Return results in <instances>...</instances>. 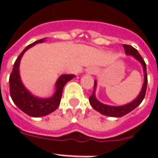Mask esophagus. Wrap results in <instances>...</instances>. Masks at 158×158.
<instances>
[{
	"instance_id": "34e87169",
	"label": "esophagus",
	"mask_w": 158,
	"mask_h": 158,
	"mask_svg": "<svg viewBox=\"0 0 158 158\" xmlns=\"http://www.w3.org/2000/svg\"><path fill=\"white\" fill-rule=\"evenodd\" d=\"M89 72H90V74H93L94 72V70H93V69H89Z\"/></svg>"
}]
</instances>
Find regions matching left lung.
I'll return each mask as SVG.
<instances>
[{"instance_id":"left-lung-1","label":"left lung","mask_w":158,"mask_h":158,"mask_svg":"<svg viewBox=\"0 0 158 158\" xmlns=\"http://www.w3.org/2000/svg\"><path fill=\"white\" fill-rule=\"evenodd\" d=\"M123 47H124L126 55L133 56L135 59L138 60L142 64L143 73H144V82H143V88L141 89L139 95L136 98V99H135L134 101L130 102V103L126 104V105L120 106H108L102 103L96 98V97H95V89H96L97 83L96 81H94V89L92 95L89 97V102L93 106V108L98 110V112H100L104 115L112 116V117H121L123 115H126L130 111H132L134 109H135L142 102L143 98H144L145 94H146V90H147L148 76L147 68H146L145 61L143 59V57L140 56L139 53L138 52V51L135 48H133L132 46L123 44Z\"/></svg>"}]
</instances>
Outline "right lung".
Returning <instances> with one entry per match:
<instances>
[{
	"mask_svg": "<svg viewBox=\"0 0 158 158\" xmlns=\"http://www.w3.org/2000/svg\"><path fill=\"white\" fill-rule=\"evenodd\" d=\"M45 39L46 38L39 39L24 48V50L17 57L14 64L13 70L10 75V94L14 103L22 111L33 117L44 116L56 110L60 102L63 88L67 82L75 77L73 74L60 75L56 84V92L54 95L50 98H36L25 89V87L23 86L21 82L19 73V67L21 57L28 48H30L37 43H43Z\"/></svg>",
	"mask_w": 158,
	"mask_h": 158,
	"instance_id": "add662e5",
	"label": "right lung"
}]
</instances>
